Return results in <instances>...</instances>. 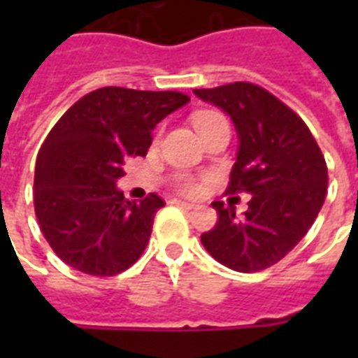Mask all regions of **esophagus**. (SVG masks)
Returning a JSON list of instances; mask_svg holds the SVG:
<instances>
[{
  "mask_svg": "<svg viewBox=\"0 0 358 358\" xmlns=\"http://www.w3.org/2000/svg\"><path fill=\"white\" fill-rule=\"evenodd\" d=\"M173 204H176V206H180V208H184V210H193V208H195V204H193V202L178 201V199H174Z\"/></svg>",
  "mask_w": 358,
  "mask_h": 358,
  "instance_id": "34e87169",
  "label": "esophagus"
}]
</instances>
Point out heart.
<instances>
[{
	"instance_id": "1",
	"label": "heart",
	"mask_w": 358,
	"mask_h": 358,
	"mask_svg": "<svg viewBox=\"0 0 358 358\" xmlns=\"http://www.w3.org/2000/svg\"><path fill=\"white\" fill-rule=\"evenodd\" d=\"M193 122H195V128L201 129L202 126H206V124H212V122H227V120L221 117V115L217 113H199L195 115V119H193ZM176 187H178L182 193H196V184L193 182V180L189 178H178L176 180Z\"/></svg>"
}]
</instances>
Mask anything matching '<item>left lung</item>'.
Wrapping results in <instances>:
<instances>
[{
	"mask_svg": "<svg viewBox=\"0 0 358 358\" xmlns=\"http://www.w3.org/2000/svg\"><path fill=\"white\" fill-rule=\"evenodd\" d=\"M234 122L238 154L227 193H249V210L212 202L217 223L204 249L239 273L277 264L305 238L327 195V165L301 117L271 92L247 81L193 91Z\"/></svg>",
	"mask_w": 358,
	"mask_h": 358,
	"instance_id": "1",
	"label": "left lung"
}]
</instances>
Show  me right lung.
<instances>
[{
    "mask_svg": "<svg viewBox=\"0 0 358 358\" xmlns=\"http://www.w3.org/2000/svg\"><path fill=\"white\" fill-rule=\"evenodd\" d=\"M189 102L174 91L102 87L80 98L48 134L35 167V213L53 252L70 267L111 277L134 266L165 202L124 199L128 157L146 156L152 129Z\"/></svg>",
    "mask_w": 358,
    "mask_h": 358,
    "instance_id": "1",
    "label": "right lung"
}]
</instances>
